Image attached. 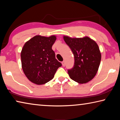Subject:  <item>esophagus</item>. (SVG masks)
Segmentation results:
<instances>
[{"mask_svg": "<svg viewBox=\"0 0 120 120\" xmlns=\"http://www.w3.org/2000/svg\"><path fill=\"white\" fill-rule=\"evenodd\" d=\"M62 64L64 67L65 66V61H63L62 62Z\"/></svg>", "mask_w": 120, "mask_h": 120, "instance_id": "esophagus-1", "label": "esophagus"}]
</instances>
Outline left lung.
I'll return each mask as SVG.
<instances>
[{
    "mask_svg": "<svg viewBox=\"0 0 120 120\" xmlns=\"http://www.w3.org/2000/svg\"><path fill=\"white\" fill-rule=\"evenodd\" d=\"M64 39L74 54L75 64L68 70L70 78L79 84L90 81L96 75L101 60V54L96 42L87 36Z\"/></svg>",
    "mask_w": 120,
    "mask_h": 120,
    "instance_id": "obj_1",
    "label": "left lung"
}]
</instances>
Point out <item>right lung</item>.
<instances>
[{"instance_id": "add662e5", "label": "right lung", "mask_w": 120, "mask_h": 120, "mask_svg": "<svg viewBox=\"0 0 120 120\" xmlns=\"http://www.w3.org/2000/svg\"><path fill=\"white\" fill-rule=\"evenodd\" d=\"M56 39L55 35H36L23 46L21 54L22 67L28 79L34 84L43 85L52 80L62 66L52 49Z\"/></svg>"}]
</instances>
